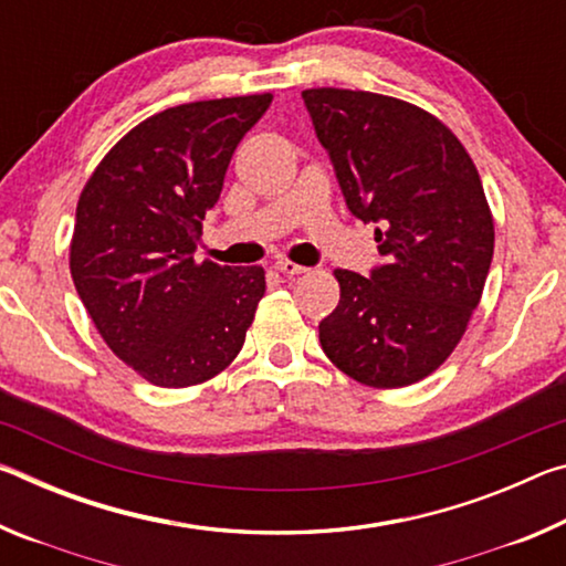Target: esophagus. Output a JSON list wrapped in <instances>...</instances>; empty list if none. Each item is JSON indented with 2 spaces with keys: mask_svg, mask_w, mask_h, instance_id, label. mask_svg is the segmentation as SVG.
<instances>
[{
  "mask_svg": "<svg viewBox=\"0 0 566 566\" xmlns=\"http://www.w3.org/2000/svg\"><path fill=\"white\" fill-rule=\"evenodd\" d=\"M274 270L282 272L284 276H300V274L306 272V266L294 264V262H290V260H280V262H274Z\"/></svg>",
  "mask_w": 566,
  "mask_h": 566,
  "instance_id": "1",
  "label": "esophagus"
}]
</instances>
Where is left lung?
<instances>
[{"label": "left lung", "mask_w": 566, "mask_h": 566, "mask_svg": "<svg viewBox=\"0 0 566 566\" xmlns=\"http://www.w3.org/2000/svg\"><path fill=\"white\" fill-rule=\"evenodd\" d=\"M347 207L377 222L385 264L334 270L339 304L322 349L375 389L415 385L444 364L482 300L494 219L462 142L434 114L375 92L304 90Z\"/></svg>", "instance_id": "obj_1"}]
</instances>
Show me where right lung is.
Wrapping results in <instances>:
<instances>
[{
  "label": "right lung",
  "instance_id": "obj_1",
  "mask_svg": "<svg viewBox=\"0 0 566 566\" xmlns=\"http://www.w3.org/2000/svg\"><path fill=\"white\" fill-rule=\"evenodd\" d=\"M272 94L169 107L114 145L76 202L70 270L107 347L139 377L179 389L217 377L242 349L262 266L197 262L234 149Z\"/></svg>",
  "mask_w": 566,
  "mask_h": 566
}]
</instances>
